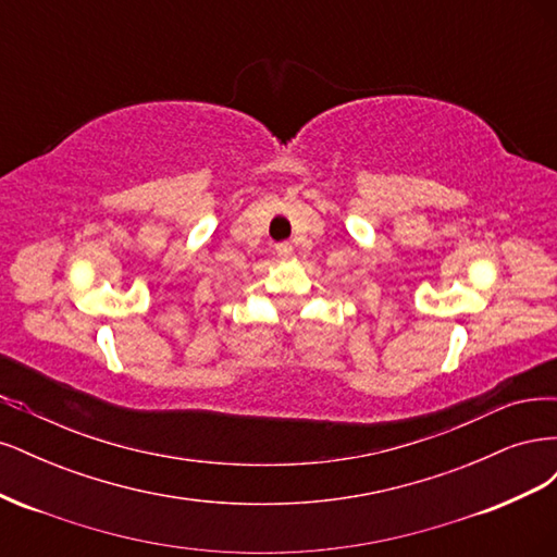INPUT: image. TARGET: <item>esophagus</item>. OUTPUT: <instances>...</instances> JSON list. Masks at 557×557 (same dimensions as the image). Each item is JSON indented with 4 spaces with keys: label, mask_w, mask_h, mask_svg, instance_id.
Segmentation results:
<instances>
[{
    "label": "esophagus",
    "mask_w": 557,
    "mask_h": 557,
    "mask_svg": "<svg viewBox=\"0 0 557 557\" xmlns=\"http://www.w3.org/2000/svg\"><path fill=\"white\" fill-rule=\"evenodd\" d=\"M276 256H278V258H290V256H293V246H290L288 242L276 244Z\"/></svg>",
    "instance_id": "obj_1"
}]
</instances>
